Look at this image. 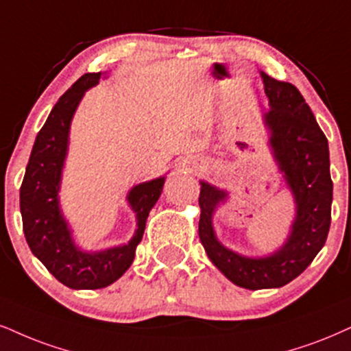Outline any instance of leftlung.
I'll return each mask as SVG.
<instances>
[{"label":"left lung","mask_w":351,"mask_h":351,"mask_svg":"<svg viewBox=\"0 0 351 351\" xmlns=\"http://www.w3.org/2000/svg\"><path fill=\"white\" fill-rule=\"evenodd\" d=\"M271 110L265 123L278 166L295 195L298 213L291 234L278 252L262 258L241 257L216 241L211 215L226 193L200 182L198 234L215 263L237 287L247 289L280 288L311 265L327 241L332 211V179L328 143L302 94L291 83L262 73Z\"/></svg>","instance_id":"obj_1"}]
</instances>
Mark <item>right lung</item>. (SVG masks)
Masks as SVG:
<instances>
[{"label":"right lung","mask_w":351,"mask_h":351,"mask_svg":"<svg viewBox=\"0 0 351 351\" xmlns=\"http://www.w3.org/2000/svg\"><path fill=\"white\" fill-rule=\"evenodd\" d=\"M99 80L101 71L86 73L55 104L34 143L19 195L24 236L30 250L60 283L73 289L106 288L128 270L145 232L149 210L158 202L164 185V177H159L130 190L128 202L136 213L138 229L127 245L86 254L73 244L56 195L73 114L84 90L96 86Z\"/></svg>","instance_id":"obj_1"}]
</instances>
